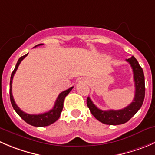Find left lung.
<instances>
[{
    "label": "left lung",
    "mask_w": 155,
    "mask_h": 155,
    "mask_svg": "<svg viewBox=\"0 0 155 155\" xmlns=\"http://www.w3.org/2000/svg\"><path fill=\"white\" fill-rule=\"evenodd\" d=\"M126 61L130 64L133 72L135 82V97L130 104L121 110H102L97 108L89 97L87 98V106L90 112L100 122L107 125H120L127 123L138 112L143 104L145 94V76L143 70L139 65L137 60L134 58L127 59Z\"/></svg>",
    "instance_id": "obj_1"
}]
</instances>
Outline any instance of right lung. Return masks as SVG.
Returning a JSON list of instances; mask_svg holds the SVG:
<instances>
[{"label": "right lung", "instance_id": "1", "mask_svg": "<svg viewBox=\"0 0 155 155\" xmlns=\"http://www.w3.org/2000/svg\"><path fill=\"white\" fill-rule=\"evenodd\" d=\"M43 44H39L36 46L41 45ZM35 46V47H36ZM28 55V54L24 56L19 58V59L18 60L17 63L16 64V67H15L14 70L13 71L11 74V77H10V101H11V104L13 106V109L15 110L16 113L18 114V115L25 122H26L27 124H28L29 125L33 126V127H47V126L51 125V124H54V122H56L58 119H59L60 116H61V112H62L63 107H64V99H65L66 96L70 93V91H71L73 88V86L71 88H68L66 91H62L61 94L58 95V98H57L56 101H55L54 106L52 108L51 110H49L48 112L44 113V114H28L26 113L23 112L19 107L16 105V104L15 103V101L13 99V94H12V81H13V76H14L15 73H16V70L18 69L19 64L21 63V61L25 58V57Z\"/></svg>", "mask_w": 155, "mask_h": 155}]
</instances>
